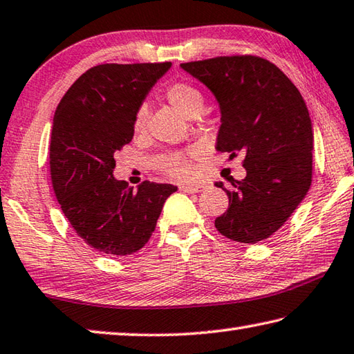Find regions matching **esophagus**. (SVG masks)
<instances>
[{"label":"esophagus","instance_id":"1","mask_svg":"<svg viewBox=\"0 0 354 354\" xmlns=\"http://www.w3.org/2000/svg\"><path fill=\"white\" fill-rule=\"evenodd\" d=\"M205 187H207L205 184H183L179 189L185 194H196V192H203Z\"/></svg>","mask_w":354,"mask_h":354}]
</instances>
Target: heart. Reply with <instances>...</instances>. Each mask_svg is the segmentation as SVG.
I'll list each match as a JSON object with an SVG mask.
<instances>
[{"label":"heart","mask_w":354,"mask_h":354,"mask_svg":"<svg viewBox=\"0 0 354 354\" xmlns=\"http://www.w3.org/2000/svg\"><path fill=\"white\" fill-rule=\"evenodd\" d=\"M167 99H169L170 104L178 108L184 115L187 118H195L199 113L203 111L204 108V95L199 89L190 83L178 82L173 83L169 88H167ZM147 124V106L140 105L136 113H134V120H133V128L134 133H142L145 130ZM192 158H194V153L185 151V153H178V155H173L165 160L162 167L164 173L169 176L178 178V179H187L194 175V164H192Z\"/></svg>","instance_id":"1"}]
</instances>
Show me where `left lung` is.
Returning <instances> with one entry per match:
<instances>
[{
	"label": "left lung",
	"mask_w": 354,
	"mask_h": 354,
	"mask_svg": "<svg viewBox=\"0 0 354 354\" xmlns=\"http://www.w3.org/2000/svg\"><path fill=\"white\" fill-rule=\"evenodd\" d=\"M220 105L216 150L244 155L246 176L224 189L229 209L215 227L229 240L255 244L283 226L305 198L313 176V125L304 97L261 57L232 55L183 63Z\"/></svg>",
	"instance_id": "obj_1"
}]
</instances>
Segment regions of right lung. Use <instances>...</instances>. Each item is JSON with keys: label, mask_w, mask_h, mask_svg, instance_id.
<instances>
[{"label": "right lung", "mask_w": 354, "mask_h": 354, "mask_svg": "<svg viewBox=\"0 0 354 354\" xmlns=\"http://www.w3.org/2000/svg\"><path fill=\"white\" fill-rule=\"evenodd\" d=\"M170 62L88 69L63 95L53 122L49 169L63 214L88 246L130 255L150 240L176 185L144 181L138 190L113 176L114 155L131 142L134 113Z\"/></svg>", "instance_id": "add662e5"}]
</instances>
